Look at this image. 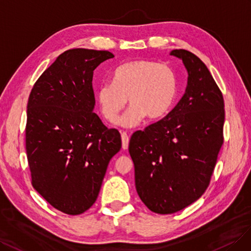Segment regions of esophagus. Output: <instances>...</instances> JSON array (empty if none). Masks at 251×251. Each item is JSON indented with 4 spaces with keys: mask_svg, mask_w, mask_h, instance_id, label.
<instances>
[{
    "mask_svg": "<svg viewBox=\"0 0 251 251\" xmlns=\"http://www.w3.org/2000/svg\"><path fill=\"white\" fill-rule=\"evenodd\" d=\"M129 143V135L126 132H122V148L126 150L128 148Z\"/></svg>",
    "mask_w": 251,
    "mask_h": 251,
    "instance_id": "obj_1",
    "label": "esophagus"
}]
</instances>
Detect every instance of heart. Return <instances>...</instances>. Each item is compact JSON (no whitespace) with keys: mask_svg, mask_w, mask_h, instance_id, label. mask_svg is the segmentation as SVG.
<instances>
[{"mask_svg":"<svg viewBox=\"0 0 251 251\" xmlns=\"http://www.w3.org/2000/svg\"><path fill=\"white\" fill-rule=\"evenodd\" d=\"M176 95V78L167 64L151 60H133L120 66L112 75V83L105 82L97 90V102L102 117L114 122L128 102L130 107L117 124L132 128L147 117L163 118Z\"/></svg>","mask_w":251,"mask_h":251,"instance_id":"1","label":"heart"}]
</instances>
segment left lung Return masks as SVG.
Segmentation results:
<instances>
[{"instance_id": "obj_1", "label": "left lung", "mask_w": 251, "mask_h": 251, "mask_svg": "<svg viewBox=\"0 0 251 251\" xmlns=\"http://www.w3.org/2000/svg\"><path fill=\"white\" fill-rule=\"evenodd\" d=\"M188 70V86L169 114L129 142L135 188L150 211L173 214L199 199L211 181L223 145L224 100L205 64L173 50Z\"/></svg>"}]
</instances>
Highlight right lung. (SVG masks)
Here are the masks:
<instances>
[{"label":"right lung","mask_w":251,"mask_h":251,"mask_svg":"<svg viewBox=\"0 0 251 251\" xmlns=\"http://www.w3.org/2000/svg\"><path fill=\"white\" fill-rule=\"evenodd\" d=\"M108 51L71 49L36 80L27 105L26 151L33 188L58 211L79 215L97 200L109 160L122 147L117 129L93 112V75Z\"/></svg>","instance_id":"1"}]
</instances>
